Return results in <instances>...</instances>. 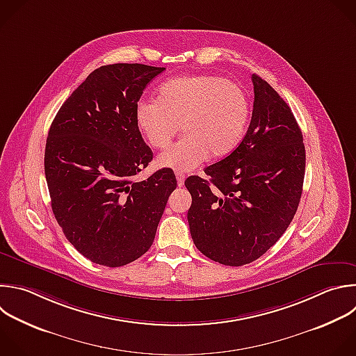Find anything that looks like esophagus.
Instances as JSON below:
<instances>
[{
    "label": "esophagus",
    "mask_w": 356,
    "mask_h": 356,
    "mask_svg": "<svg viewBox=\"0 0 356 356\" xmlns=\"http://www.w3.org/2000/svg\"><path fill=\"white\" fill-rule=\"evenodd\" d=\"M176 179H177V186H179V187H183V184H184V179H186L184 173L177 172V173H176Z\"/></svg>",
    "instance_id": "34e87169"
}]
</instances>
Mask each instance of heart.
Returning <instances> with one entry per match:
<instances>
[{
  "instance_id": "1",
  "label": "heart",
  "mask_w": 356,
  "mask_h": 356,
  "mask_svg": "<svg viewBox=\"0 0 356 356\" xmlns=\"http://www.w3.org/2000/svg\"><path fill=\"white\" fill-rule=\"evenodd\" d=\"M250 111L249 96L241 85L219 76L191 75L162 83L158 100H140L136 122L145 141L156 149L166 148L180 126L183 137L158 158V165L187 172L208 156L225 158L238 148Z\"/></svg>"
}]
</instances>
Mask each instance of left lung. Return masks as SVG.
I'll list each match as a JSON object with an SVG mask.
<instances>
[{"label":"left lung","mask_w":356,"mask_h":356,"mask_svg":"<svg viewBox=\"0 0 356 356\" xmlns=\"http://www.w3.org/2000/svg\"><path fill=\"white\" fill-rule=\"evenodd\" d=\"M252 122L241 145L205 168L209 180L190 176L187 212L195 248L230 267L256 261L284 234L302 195L306 152L291 107L253 74Z\"/></svg>","instance_id":"1"}]
</instances>
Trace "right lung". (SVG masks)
Returning <instances> with one entry per match:
<instances>
[{
    "label": "right lung",
    "instance_id": "obj_1",
    "mask_svg": "<svg viewBox=\"0 0 356 356\" xmlns=\"http://www.w3.org/2000/svg\"><path fill=\"white\" fill-rule=\"evenodd\" d=\"M163 70L103 65L71 93L51 123L44 152L51 209L68 242L95 264L122 267L147 253L177 186L168 168L133 180L152 161L136 106Z\"/></svg>",
    "mask_w": 356,
    "mask_h": 356
}]
</instances>
